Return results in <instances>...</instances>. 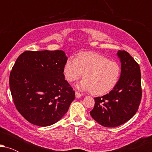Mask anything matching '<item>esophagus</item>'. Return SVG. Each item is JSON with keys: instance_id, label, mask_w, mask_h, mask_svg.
<instances>
[{"instance_id": "obj_1", "label": "esophagus", "mask_w": 152, "mask_h": 152, "mask_svg": "<svg viewBox=\"0 0 152 152\" xmlns=\"http://www.w3.org/2000/svg\"><path fill=\"white\" fill-rule=\"evenodd\" d=\"M75 95H76V98H81V96H82L81 94L80 93H78V92H76V93H75Z\"/></svg>"}]
</instances>
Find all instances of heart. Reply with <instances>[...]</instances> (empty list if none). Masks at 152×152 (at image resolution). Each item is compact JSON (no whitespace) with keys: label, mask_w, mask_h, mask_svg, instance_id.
Listing matches in <instances>:
<instances>
[{"label":"heart","mask_w":152,"mask_h":152,"mask_svg":"<svg viewBox=\"0 0 152 152\" xmlns=\"http://www.w3.org/2000/svg\"><path fill=\"white\" fill-rule=\"evenodd\" d=\"M64 75L69 82L76 81L83 76L84 78L76 84L78 89L103 95L111 91L117 84L121 67L117 62L109 60L104 56L85 51L78 53L76 58L71 57L66 60Z\"/></svg>","instance_id":"1"}]
</instances>
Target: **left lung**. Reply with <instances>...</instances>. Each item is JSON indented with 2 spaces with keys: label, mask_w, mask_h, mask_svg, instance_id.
Here are the masks:
<instances>
[{
  "label": "left lung",
  "mask_w": 152,
  "mask_h": 152,
  "mask_svg": "<svg viewBox=\"0 0 152 152\" xmlns=\"http://www.w3.org/2000/svg\"><path fill=\"white\" fill-rule=\"evenodd\" d=\"M121 76L109 94L94 98L91 117L105 127H116L131 119L137 113L142 99L141 72L139 64L125 50H118Z\"/></svg>",
  "instance_id": "obj_1"
}]
</instances>
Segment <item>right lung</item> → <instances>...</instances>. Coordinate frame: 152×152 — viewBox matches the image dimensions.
Segmentation results:
<instances>
[{"instance_id":"add662e5","label":"right lung","mask_w":152,"mask_h":152,"mask_svg":"<svg viewBox=\"0 0 152 152\" xmlns=\"http://www.w3.org/2000/svg\"><path fill=\"white\" fill-rule=\"evenodd\" d=\"M63 50H26L20 54L10 74L13 102L30 123L48 126L56 123L69 110L75 92L65 80Z\"/></svg>"}]
</instances>
